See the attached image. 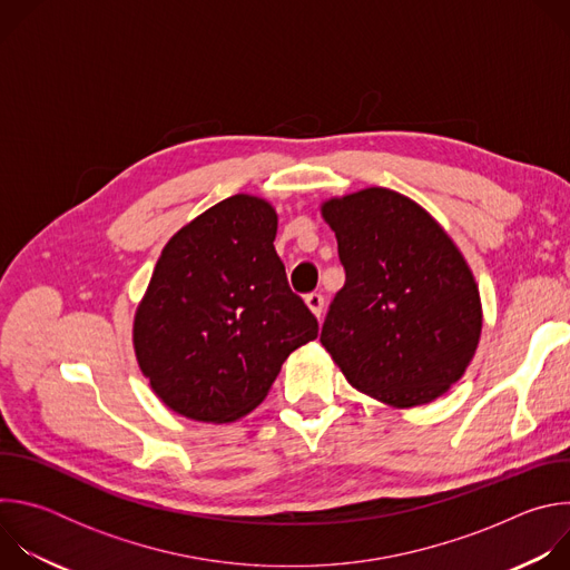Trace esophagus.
Returning a JSON list of instances; mask_svg holds the SVG:
<instances>
[{
	"mask_svg": "<svg viewBox=\"0 0 570 570\" xmlns=\"http://www.w3.org/2000/svg\"><path fill=\"white\" fill-rule=\"evenodd\" d=\"M304 302H306L308 311H311L315 317H320V315H322V308H324V297H322L320 293H311V295H306V297H304Z\"/></svg>",
	"mask_w": 570,
	"mask_h": 570,
	"instance_id": "34e87169",
	"label": "esophagus"
}]
</instances>
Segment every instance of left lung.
I'll return each instance as SVG.
<instances>
[{
	"label": "left lung",
	"instance_id": "obj_1",
	"mask_svg": "<svg viewBox=\"0 0 570 570\" xmlns=\"http://www.w3.org/2000/svg\"><path fill=\"white\" fill-rule=\"evenodd\" d=\"M347 282L322 347L358 392L415 409L458 383L480 343L475 277L446 229L415 200L365 187L320 203Z\"/></svg>",
	"mask_w": 570,
	"mask_h": 570
}]
</instances>
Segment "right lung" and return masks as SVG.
<instances>
[{
    "label": "right lung",
    "mask_w": 570,
    "mask_h": 570,
    "mask_svg": "<svg viewBox=\"0 0 570 570\" xmlns=\"http://www.w3.org/2000/svg\"><path fill=\"white\" fill-rule=\"evenodd\" d=\"M277 212L236 194L183 225L161 250L132 320V350L169 411L227 424L266 399L284 361L317 338L286 282Z\"/></svg>",
    "instance_id": "add662e5"
}]
</instances>
